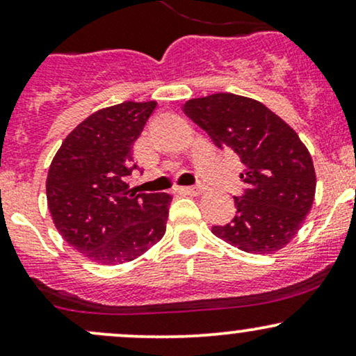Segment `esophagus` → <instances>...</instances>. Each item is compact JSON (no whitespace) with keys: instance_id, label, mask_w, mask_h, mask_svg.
Instances as JSON below:
<instances>
[{"instance_id":"1","label":"esophagus","mask_w":356,"mask_h":356,"mask_svg":"<svg viewBox=\"0 0 356 356\" xmlns=\"http://www.w3.org/2000/svg\"><path fill=\"white\" fill-rule=\"evenodd\" d=\"M182 192H186V194H191V195H199L202 194V187L201 186H187V187H181Z\"/></svg>"}]
</instances>
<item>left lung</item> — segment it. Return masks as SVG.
I'll list each match as a JSON object with an SVG mask.
<instances>
[{
  "label": "left lung",
  "instance_id": "obj_1",
  "mask_svg": "<svg viewBox=\"0 0 356 356\" xmlns=\"http://www.w3.org/2000/svg\"><path fill=\"white\" fill-rule=\"evenodd\" d=\"M182 108L244 165L246 189L234 195L236 216L212 227V234L251 254L284 248L312 209L316 189L312 155L298 134L266 105L234 93L187 100Z\"/></svg>",
  "mask_w": 356,
  "mask_h": 356
}]
</instances>
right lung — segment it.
<instances>
[{
	"label": "right lung",
	"instance_id": "obj_1",
	"mask_svg": "<svg viewBox=\"0 0 356 356\" xmlns=\"http://www.w3.org/2000/svg\"><path fill=\"white\" fill-rule=\"evenodd\" d=\"M157 107L124 102L102 108L68 134L53 157L47 201L63 239L90 261L115 266L144 254L165 234L170 194H136L132 145Z\"/></svg>",
	"mask_w": 356,
	"mask_h": 356
}]
</instances>
